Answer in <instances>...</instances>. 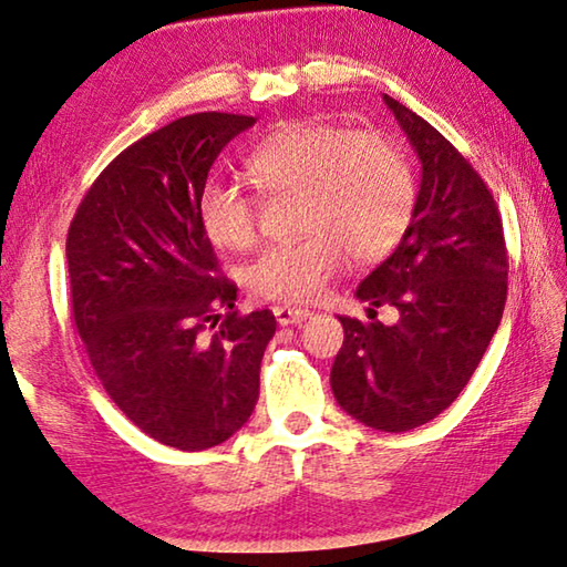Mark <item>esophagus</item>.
<instances>
[{"label": "esophagus", "mask_w": 567, "mask_h": 567, "mask_svg": "<svg viewBox=\"0 0 567 567\" xmlns=\"http://www.w3.org/2000/svg\"><path fill=\"white\" fill-rule=\"evenodd\" d=\"M274 317L281 327H289V324H301V321H307L311 317V311L293 309V307H274Z\"/></svg>", "instance_id": "obj_1"}]
</instances>
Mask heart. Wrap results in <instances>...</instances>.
<instances>
[{"mask_svg":"<svg viewBox=\"0 0 567 567\" xmlns=\"http://www.w3.org/2000/svg\"><path fill=\"white\" fill-rule=\"evenodd\" d=\"M260 195L299 193L293 243L268 246L243 266V281L260 299L311 301L342 271L385 258L413 217L415 187L405 156L378 132H350L329 121H286L246 159ZM197 225L220 250H246L258 235L254 195L207 182L197 195Z\"/></svg>","mask_w":567,"mask_h":567,"instance_id":"heart-1","label":"heart"}]
</instances>
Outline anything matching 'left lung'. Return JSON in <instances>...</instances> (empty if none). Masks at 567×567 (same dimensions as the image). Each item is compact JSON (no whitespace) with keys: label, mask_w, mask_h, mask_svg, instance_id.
Listing matches in <instances>:
<instances>
[{"label":"left lung","mask_w":567,"mask_h":567,"mask_svg":"<svg viewBox=\"0 0 567 567\" xmlns=\"http://www.w3.org/2000/svg\"><path fill=\"white\" fill-rule=\"evenodd\" d=\"M385 103L421 159V189L393 256L357 286L370 321L339 317L332 390L360 423L400 433L433 421L472 380L502 321L509 264L478 172L429 121L390 95ZM382 302L399 309L395 326L373 319Z\"/></svg>","instance_id":"obj_1"}]
</instances>
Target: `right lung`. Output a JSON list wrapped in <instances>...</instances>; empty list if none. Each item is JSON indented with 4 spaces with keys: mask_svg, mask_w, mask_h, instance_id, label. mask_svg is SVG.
<instances>
[{
    "mask_svg": "<svg viewBox=\"0 0 567 567\" xmlns=\"http://www.w3.org/2000/svg\"><path fill=\"white\" fill-rule=\"evenodd\" d=\"M256 124L205 111L126 146L99 174L68 230L78 337L103 390L164 446L205 451L243 429L258 403L268 309L238 313L197 225L217 154Z\"/></svg>",
    "mask_w": 567,
    "mask_h": 567,
    "instance_id": "1",
    "label": "right lung"
}]
</instances>
